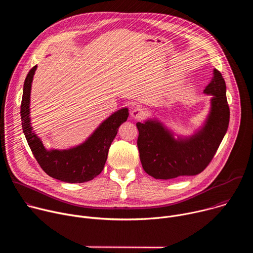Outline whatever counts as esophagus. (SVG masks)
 Listing matches in <instances>:
<instances>
[{
	"label": "esophagus",
	"mask_w": 253,
	"mask_h": 253,
	"mask_svg": "<svg viewBox=\"0 0 253 253\" xmlns=\"http://www.w3.org/2000/svg\"><path fill=\"white\" fill-rule=\"evenodd\" d=\"M144 114H145V112H144V110L140 107H135L134 109L131 111V116L134 119H140L144 116Z\"/></svg>",
	"instance_id": "34e87169"
}]
</instances>
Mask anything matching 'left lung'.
I'll list each match as a JSON object with an SVG mask.
<instances>
[{
    "label": "left lung",
    "instance_id": "obj_1",
    "mask_svg": "<svg viewBox=\"0 0 253 253\" xmlns=\"http://www.w3.org/2000/svg\"><path fill=\"white\" fill-rule=\"evenodd\" d=\"M203 93L211 95L210 110L191 136L175 134L156 118L136 123L140 160L148 175L164 180L192 176L210 163L226 134L230 116L225 81L218 70H213Z\"/></svg>",
    "mask_w": 253,
    "mask_h": 253
}]
</instances>
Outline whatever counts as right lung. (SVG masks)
<instances>
[{"label": "right lung", "mask_w": 253, "mask_h": 253, "mask_svg": "<svg viewBox=\"0 0 253 253\" xmlns=\"http://www.w3.org/2000/svg\"><path fill=\"white\" fill-rule=\"evenodd\" d=\"M36 70L37 66L30 70L25 79L21 104L22 127L29 146L36 160L49 176L67 183L90 181L103 170L118 128L129 116L128 108H122L110 115L79 145L63 150H48L33 130L30 117L31 88Z\"/></svg>", "instance_id": "1"}]
</instances>
